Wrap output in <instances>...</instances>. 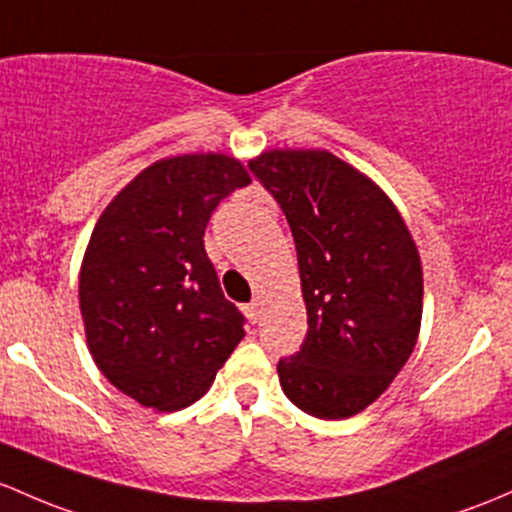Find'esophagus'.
I'll list each match as a JSON object with an SVG mask.
<instances>
[{"label": "esophagus", "instance_id": "obj_1", "mask_svg": "<svg viewBox=\"0 0 512 512\" xmlns=\"http://www.w3.org/2000/svg\"><path fill=\"white\" fill-rule=\"evenodd\" d=\"M242 311H245V316L250 319V324H257V321H260V301H250V304L242 306Z\"/></svg>", "mask_w": 512, "mask_h": 512}]
</instances>
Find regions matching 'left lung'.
I'll use <instances>...</instances> for the list:
<instances>
[{
  "mask_svg": "<svg viewBox=\"0 0 512 512\" xmlns=\"http://www.w3.org/2000/svg\"><path fill=\"white\" fill-rule=\"evenodd\" d=\"M250 171L287 215L309 316L299 351L277 363L284 395L311 417H353L417 346V245L383 188L326 149H270Z\"/></svg>",
  "mask_w": 512,
  "mask_h": 512,
  "instance_id": "left-lung-1",
  "label": "left lung"
}]
</instances>
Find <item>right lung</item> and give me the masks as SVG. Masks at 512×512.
<instances>
[{
  "mask_svg": "<svg viewBox=\"0 0 512 512\" xmlns=\"http://www.w3.org/2000/svg\"><path fill=\"white\" fill-rule=\"evenodd\" d=\"M250 184L228 154L154 161L95 223L80 267V314L100 373L139 405H193L245 336L203 235L218 203Z\"/></svg>",
  "mask_w": 512,
  "mask_h": 512,
  "instance_id": "add662e5",
  "label": "right lung"
}]
</instances>
